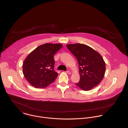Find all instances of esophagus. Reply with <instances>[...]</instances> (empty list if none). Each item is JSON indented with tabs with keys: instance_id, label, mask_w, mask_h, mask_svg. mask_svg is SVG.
<instances>
[{
	"instance_id": "34e87169",
	"label": "esophagus",
	"mask_w": 128,
	"mask_h": 128,
	"mask_svg": "<svg viewBox=\"0 0 128 128\" xmlns=\"http://www.w3.org/2000/svg\"><path fill=\"white\" fill-rule=\"evenodd\" d=\"M66 72L68 74H71V72H70L69 70H67V71H66Z\"/></svg>"
}]
</instances>
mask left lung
Instances as JSON below:
<instances>
[{
  "label": "left lung",
  "mask_w": 128,
  "mask_h": 128,
  "mask_svg": "<svg viewBox=\"0 0 128 128\" xmlns=\"http://www.w3.org/2000/svg\"><path fill=\"white\" fill-rule=\"evenodd\" d=\"M78 60L80 80L75 84L84 90L92 89L104 78L105 63L101 54L86 44H76L66 45Z\"/></svg>",
  "instance_id": "8db88e82"
}]
</instances>
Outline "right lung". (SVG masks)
Here are the masks:
<instances>
[{
    "mask_svg": "<svg viewBox=\"0 0 128 128\" xmlns=\"http://www.w3.org/2000/svg\"><path fill=\"white\" fill-rule=\"evenodd\" d=\"M62 46L61 44L46 43L29 54L23 63V72L31 86L44 88L55 80L58 74L54 70V55Z\"/></svg>",
    "mask_w": 128,
    "mask_h": 128,
    "instance_id": "right-lung-1",
    "label": "right lung"
}]
</instances>
